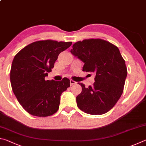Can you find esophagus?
Wrapping results in <instances>:
<instances>
[{"instance_id":"esophagus-1","label":"esophagus","mask_w":146,"mask_h":146,"mask_svg":"<svg viewBox=\"0 0 146 146\" xmlns=\"http://www.w3.org/2000/svg\"><path fill=\"white\" fill-rule=\"evenodd\" d=\"M76 83V81H74V80H70V86H72L74 85H75Z\"/></svg>"}]
</instances>
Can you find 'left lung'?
<instances>
[{
	"label": "left lung",
	"mask_w": 146,
	"mask_h": 146,
	"mask_svg": "<svg viewBox=\"0 0 146 146\" xmlns=\"http://www.w3.org/2000/svg\"><path fill=\"white\" fill-rule=\"evenodd\" d=\"M70 52L84 62L83 71L95 73V82L76 97L78 108L90 115L106 113L115 105L124 90L127 76L125 61L118 47L100 38L79 41Z\"/></svg>",
	"instance_id": "left-lung-1"
}]
</instances>
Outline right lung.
I'll return each instance as SVG.
<instances>
[{"label": "right lung", "mask_w": 146, "mask_h": 146, "mask_svg": "<svg viewBox=\"0 0 146 146\" xmlns=\"http://www.w3.org/2000/svg\"><path fill=\"white\" fill-rule=\"evenodd\" d=\"M72 42L40 40L20 50L13 60L10 81L18 101L32 115L47 117L58 110L60 96L70 86L66 78L61 81L45 80L59 54Z\"/></svg>", "instance_id": "obj_1"}]
</instances>
